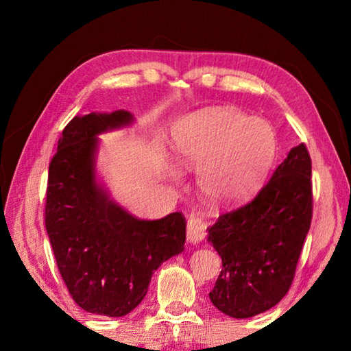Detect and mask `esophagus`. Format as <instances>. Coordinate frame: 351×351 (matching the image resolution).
<instances>
[{
	"label": "esophagus",
	"mask_w": 351,
	"mask_h": 351,
	"mask_svg": "<svg viewBox=\"0 0 351 351\" xmlns=\"http://www.w3.org/2000/svg\"><path fill=\"white\" fill-rule=\"evenodd\" d=\"M207 224L203 218L190 215L187 221V240L192 243H199L206 237Z\"/></svg>",
	"instance_id": "obj_1"
}]
</instances>
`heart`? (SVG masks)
Returning <instances> with one entry per match:
<instances>
[{
  "mask_svg": "<svg viewBox=\"0 0 351 351\" xmlns=\"http://www.w3.org/2000/svg\"><path fill=\"white\" fill-rule=\"evenodd\" d=\"M175 158L198 171V187L212 203L229 206L251 195L276 153L269 123L235 108H209L189 116L173 134Z\"/></svg>",
  "mask_w": 351,
  "mask_h": 351,
  "instance_id": "obj_1",
  "label": "heart"
}]
</instances>
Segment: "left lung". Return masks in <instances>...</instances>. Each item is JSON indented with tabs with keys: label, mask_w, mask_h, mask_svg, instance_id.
Returning a JSON list of instances; mask_svg holds the SVG:
<instances>
[{
	"label": "left lung",
	"mask_w": 351,
	"mask_h": 351,
	"mask_svg": "<svg viewBox=\"0 0 351 351\" xmlns=\"http://www.w3.org/2000/svg\"><path fill=\"white\" fill-rule=\"evenodd\" d=\"M311 218V158L300 144L254 199L221 213L209 229V241L223 261L209 293L212 304L235 319L277 305L294 280Z\"/></svg>",
	"instance_id": "1"
}]
</instances>
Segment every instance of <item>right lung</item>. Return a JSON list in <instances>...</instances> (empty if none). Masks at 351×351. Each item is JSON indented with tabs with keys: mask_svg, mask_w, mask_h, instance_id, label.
<instances>
[{
	"mask_svg": "<svg viewBox=\"0 0 351 351\" xmlns=\"http://www.w3.org/2000/svg\"><path fill=\"white\" fill-rule=\"evenodd\" d=\"M128 111L75 116L58 139L47 175L45 224L74 302L108 317L133 311L152 276L184 251L186 218L138 219L108 198L94 173L97 134L128 125Z\"/></svg>",
	"mask_w": 351,
	"mask_h": 351,
	"instance_id": "right-lung-1",
	"label": "right lung"
}]
</instances>
